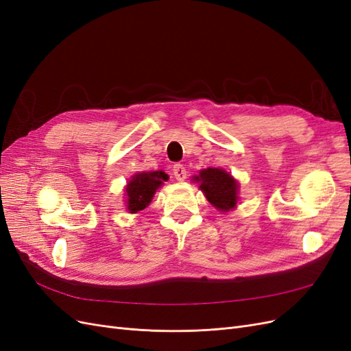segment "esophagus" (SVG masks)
Masks as SVG:
<instances>
[{"label":"esophagus","instance_id":"34e87169","mask_svg":"<svg viewBox=\"0 0 351 351\" xmlns=\"http://www.w3.org/2000/svg\"><path fill=\"white\" fill-rule=\"evenodd\" d=\"M173 174H174L176 180H178V182H183V180L187 177V171H186L184 165L176 164V165L173 167Z\"/></svg>","mask_w":351,"mask_h":351}]
</instances>
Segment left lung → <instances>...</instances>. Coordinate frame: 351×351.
Instances as JSON below:
<instances>
[{
  "mask_svg": "<svg viewBox=\"0 0 351 351\" xmlns=\"http://www.w3.org/2000/svg\"><path fill=\"white\" fill-rule=\"evenodd\" d=\"M195 182L199 183V189L204 192L209 204L218 210L228 212L237 206L239 183L224 169H202L199 176H195Z\"/></svg>",
  "mask_w": 351,
  "mask_h": 351,
  "instance_id": "left-lung-1",
  "label": "left lung"
}]
</instances>
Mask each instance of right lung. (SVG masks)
<instances>
[{"label": "right lung", "mask_w": 351, "mask_h": 351, "mask_svg": "<svg viewBox=\"0 0 351 351\" xmlns=\"http://www.w3.org/2000/svg\"><path fill=\"white\" fill-rule=\"evenodd\" d=\"M168 176L164 171L139 173L132 177L125 187V204L130 214L145 209L152 202L158 187L167 182Z\"/></svg>", "instance_id": "1"}]
</instances>
